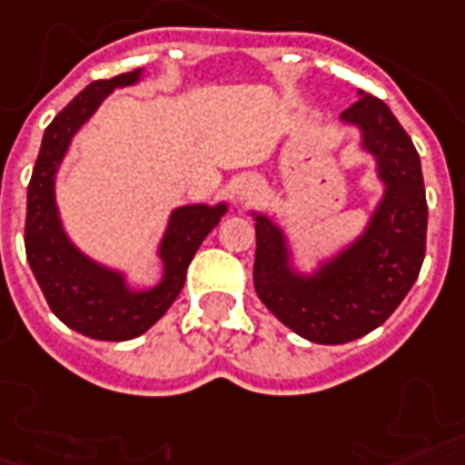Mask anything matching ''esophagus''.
<instances>
[{"label":"esophagus","mask_w":465,"mask_h":465,"mask_svg":"<svg viewBox=\"0 0 465 465\" xmlns=\"http://www.w3.org/2000/svg\"><path fill=\"white\" fill-rule=\"evenodd\" d=\"M239 199H243V202H249V199H256L261 194V184L256 180H243L242 184H239Z\"/></svg>","instance_id":"34e87169"}]
</instances>
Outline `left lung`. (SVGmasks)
Instances as JSON below:
<instances>
[{
    "instance_id": "8db88e82",
    "label": "left lung",
    "mask_w": 465,
    "mask_h": 465,
    "mask_svg": "<svg viewBox=\"0 0 465 465\" xmlns=\"http://www.w3.org/2000/svg\"><path fill=\"white\" fill-rule=\"evenodd\" d=\"M357 95L340 118L360 125L387 184L362 239L318 276L302 278L288 268L283 233L256 216V293L283 325L318 345H342L380 328L419 278L426 253L429 206L419 153L387 103L364 91Z\"/></svg>"
}]
</instances>
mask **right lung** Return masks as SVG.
<instances>
[{
    "instance_id": "1",
    "label": "right lung",
    "mask_w": 465,
    "mask_h": 465,
    "mask_svg": "<svg viewBox=\"0 0 465 465\" xmlns=\"http://www.w3.org/2000/svg\"><path fill=\"white\" fill-rule=\"evenodd\" d=\"M137 78H140V68L108 81H93L51 120L41 140L39 157L31 172L29 194H26L24 246L41 293L54 315L61 322H66L68 328L85 338L108 340V342L137 338L163 318L172 301L180 295L199 243L204 242L206 233L214 229L226 212L223 204L214 209L194 204L180 206L172 214L160 249L164 261V278L157 288L145 293L127 291L123 276L108 268L95 266L68 242L54 202V177L58 164L64 160L75 130L91 118L103 98L118 85L135 84Z\"/></svg>"
}]
</instances>
